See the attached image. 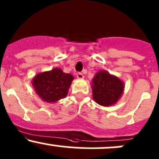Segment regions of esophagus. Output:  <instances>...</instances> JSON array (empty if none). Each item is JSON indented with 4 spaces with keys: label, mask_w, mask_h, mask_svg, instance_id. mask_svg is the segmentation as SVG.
<instances>
[{
    "label": "esophagus",
    "mask_w": 159,
    "mask_h": 159,
    "mask_svg": "<svg viewBox=\"0 0 159 159\" xmlns=\"http://www.w3.org/2000/svg\"><path fill=\"white\" fill-rule=\"evenodd\" d=\"M77 78H78V79H83V78H84V75L81 72H78V74H77Z\"/></svg>",
    "instance_id": "esophagus-1"
}]
</instances>
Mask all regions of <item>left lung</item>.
Listing matches in <instances>:
<instances>
[{"mask_svg": "<svg viewBox=\"0 0 159 159\" xmlns=\"http://www.w3.org/2000/svg\"><path fill=\"white\" fill-rule=\"evenodd\" d=\"M123 89L124 84L119 78L106 71L98 72L92 80L93 100L102 106L108 107L116 103Z\"/></svg>", "mask_w": 159, "mask_h": 159, "instance_id": "left-lung-1", "label": "left lung"}]
</instances>
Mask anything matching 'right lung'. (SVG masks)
<instances>
[{"label":"right lung","instance_id":"right-lung-1","mask_svg":"<svg viewBox=\"0 0 159 159\" xmlns=\"http://www.w3.org/2000/svg\"><path fill=\"white\" fill-rule=\"evenodd\" d=\"M73 79L71 75L64 73L59 68H54L36 75L32 84L42 100L54 103L66 98Z\"/></svg>","mask_w":159,"mask_h":159}]
</instances>
